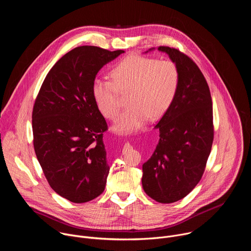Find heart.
Segmentation results:
<instances>
[{
	"instance_id": "heart-1",
	"label": "heart",
	"mask_w": 251,
	"mask_h": 251,
	"mask_svg": "<svg viewBox=\"0 0 251 251\" xmlns=\"http://www.w3.org/2000/svg\"><path fill=\"white\" fill-rule=\"evenodd\" d=\"M112 80L96 78L92 95L100 112L115 120L120 111L119 93L127 97L128 109L112 129L130 133L143 127L148 119H160L170 108L180 85V73L171 60L131 55L111 70Z\"/></svg>"
}]
</instances>
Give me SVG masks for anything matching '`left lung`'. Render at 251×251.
Masks as SVG:
<instances>
[{
    "label": "left lung",
    "mask_w": 251,
    "mask_h": 251,
    "mask_svg": "<svg viewBox=\"0 0 251 251\" xmlns=\"http://www.w3.org/2000/svg\"><path fill=\"white\" fill-rule=\"evenodd\" d=\"M158 50L176 65L180 85L155 126L160 139L151 158L143 164L142 186L156 201L171 203L190 194L204 172L213 141L212 103L204 76L189 56L169 47Z\"/></svg>",
    "instance_id": "obj_1"
}]
</instances>
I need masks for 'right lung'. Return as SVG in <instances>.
Segmentation results:
<instances>
[{"label":"right lung","mask_w":251,"mask_h":251,"mask_svg":"<svg viewBox=\"0 0 251 251\" xmlns=\"http://www.w3.org/2000/svg\"><path fill=\"white\" fill-rule=\"evenodd\" d=\"M124 50L83 46L50 70L32 110L33 147L51 189L75 203L105 189L109 165L103 132L107 123L92 95L98 71Z\"/></svg>","instance_id":"add662e5"}]
</instances>
